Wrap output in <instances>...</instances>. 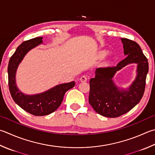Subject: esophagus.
Returning <instances> with one entry per match:
<instances>
[{
  "label": "esophagus",
  "mask_w": 155,
  "mask_h": 155,
  "mask_svg": "<svg viewBox=\"0 0 155 155\" xmlns=\"http://www.w3.org/2000/svg\"><path fill=\"white\" fill-rule=\"evenodd\" d=\"M80 81H81V82H85V81H87V77L86 76V75H82L80 79Z\"/></svg>",
  "instance_id": "esophagus-1"
}]
</instances>
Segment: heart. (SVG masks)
<instances>
[{
	"label": "heart",
	"mask_w": 155,
	"mask_h": 155,
	"mask_svg": "<svg viewBox=\"0 0 155 155\" xmlns=\"http://www.w3.org/2000/svg\"><path fill=\"white\" fill-rule=\"evenodd\" d=\"M102 54H103V55H104V54H105V52H102V53H101Z\"/></svg>",
	"instance_id": "heart-1"
}]
</instances>
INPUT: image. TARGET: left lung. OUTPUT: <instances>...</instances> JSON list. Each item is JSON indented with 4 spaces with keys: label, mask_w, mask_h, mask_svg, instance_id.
<instances>
[{
    "label": "left lung",
    "mask_w": 155,
    "mask_h": 155,
    "mask_svg": "<svg viewBox=\"0 0 155 155\" xmlns=\"http://www.w3.org/2000/svg\"><path fill=\"white\" fill-rule=\"evenodd\" d=\"M125 59L113 68H98L90 80L89 103L95 111L107 117H117L130 111L142 98L145 90L148 63L138 44L121 38ZM132 63L137 64L135 80L126 89L118 87L113 81L116 73Z\"/></svg>",
    "instance_id": "1"
}]
</instances>
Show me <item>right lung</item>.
<instances>
[{
	"mask_svg": "<svg viewBox=\"0 0 155 155\" xmlns=\"http://www.w3.org/2000/svg\"><path fill=\"white\" fill-rule=\"evenodd\" d=\"M41 44L42 37L23 42L11 57L8 65V86L13 101L25 111L36 116L47 115L56 110L62 103L65 92L75 84L74 81L59 84L45 92L33 95L25 94L20 91L16 84L17 69L26 54Z\"/></svg>",
	"mask_w": 155,
	"mask_h": 155,
	"instance_id": "1",
	"label": "right lung"
}]
</instances>
